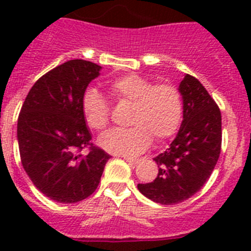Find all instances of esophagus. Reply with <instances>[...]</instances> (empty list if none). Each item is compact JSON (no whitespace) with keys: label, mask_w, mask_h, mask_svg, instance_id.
<instances>
[{"label":"esophagus","mask_w":251,"mask_h":251,"mask_svg":"<svg viewBox=\"0 0 251 251\" xmlns=\"http://www.w3.org/2000/svg\"><path fill=\"white\" fill-rule=\"evenodd\" d=\"M126 159V162H128V163H129V165H132V166H134V165H137V163H139V159H136V158H124Z\"/></svg>","instance_id":"esophagus-1"}]
</instances>
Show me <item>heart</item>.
<instances>
[{
	"mask_svg": "<svg viewBox=\"0 0 251 251\" xmlns=\"http://www.w3.org/2000/svg\"><path fill=\"white\" fill-rule=\"evenodd\" d=\"M109 92L118 103L132 104L128 114L129 128L110 129L99 137V146L117 156L134 157L150 147L152 138L163 142L181 126L183 98L177 86L156 84L138 74H128L110 81ZM86 126L101 130L109 122V105L103 95L88 88L81 99Z\"/></svg>",
	"mask_w": 251,
	"mask_h": 251,
	"instance_id": "b5f03b06",
	"label": "heart"
}]
</instances>
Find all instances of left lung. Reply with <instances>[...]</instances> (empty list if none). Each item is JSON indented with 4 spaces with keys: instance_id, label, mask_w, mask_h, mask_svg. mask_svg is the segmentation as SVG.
<instances>
[{
    "instance_id": "left-lung-1",
    "label": "left lung",
    "mask_w": 251,
    "mask_h": 251,
    "mask_svg": "<svg viewBox=\"0 0 251 251\" xmlns=\"http://www.w3.org/2000/svg\"><path fill=\"white\" fill-rule=\"evenodd\" d=\"M183 98L182 123L176 138L153 158L158 175L138 190L150 200L174 205L196 194L211 176L221 151V113L196 77L186 74L179 83Z\"/></svg>"
}]
</instances>
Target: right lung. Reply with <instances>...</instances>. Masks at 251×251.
Wrapping results in <instances>:
<instances>
[{"instance_id": "obj_1", "label": "right lung", "mask_w": 251, "mask_h": 251, "mask_svg": "<svg viewBox=\"0 0 251 251\" xmlns=\"http://www.w3.org/2000/svg\"><path fill=\"white\" fill-rule=\"evenodd\" d=\"M101 66L70 60L41 76L22 104L17 142L22 166L40 192L56 202L74 203L97 190L108 153L93 146L81 99ZM90 146V153H78Z\"/></svg>"}]
</instances>
